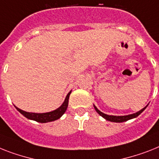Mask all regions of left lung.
I'll list each match as a JSON object with an SVG mask.
<instances>
[{"label": "left lung", "instance_id": "8db88e82", "mask_svg": "<svg viewBox=\"0 0 159 159\" xmlns=\"http://www.w3.org/2000/svg\"><path fill=\"white\" fill-rule=\"evenodd\" d=\"M148 106V105H147ZM147 106L144 107L143 109H141V111H138V112L135 113V114H132V115H124V116H116V115H106L104 113H102V111H100L98 110L95 106H94V108H95L96 111L99 114V115L103 117L104 119H106V120H108V121H111V122H115V123H122V122H125V121H128L129 119H134V118L137 117L138 115H140L143 111H145V109L147 107Z\"/></svg>", "mask_w": 159, "mask_h": 159}]
</instances>
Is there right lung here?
<instances>
[{
  "label": "right lung",
  "mask_w": 159,
  "mask_h": 159,
  "mask_svg": "<svg viewBox=\"0 0 159 159\" xmlns=\"http://www.w3.org/2000/svg\"><path fill=\"white\" fill-rule=\"evenodd\" d=\"M71 93V91H70V93L66 95V99L64 101V102L62 103L60 107H58L57 109H56L55 111H50V112L47 113H31V112H27V111H24L21 109L18 108L15 106V108L17 109V111H19V112L25 116L28 119H31V120H34V121L39 122V123H48V122H52L54 121V120H57V119H60L61 117V115H63L64 113L66 112V109H67L68 106V102H69V97H70V94Z\"/></svg>",
  "instance_id": "1"
}]
</instances>
